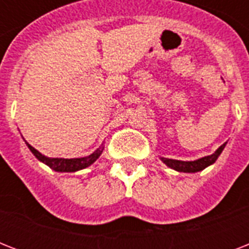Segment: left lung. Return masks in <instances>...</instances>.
<instances>
[{
	"mask_svg": "<svg viewBox=\"0 0 249 249\" xmlns=\"http://www.w3.org/2000/svg\"><path fill=\"white\" fill-rule=\"evenodd\" d=\"M224 143L222 146L217 148V151L214 154L209 156H204L199 160H195V161H181V160H173V159H166V158H161L164 163L166 164L170 168L178 170V172H185V173H195V172H199V170H203L204 168H207L208 165L213 164L217 160V158L220 156V154L222 152V150L225 148Z\"/></svg>",
	"mask_w": 249,
	"mask_h": 249,
	"instance_id": "obj_1",
	"label": "left lung"
}]
</instances>
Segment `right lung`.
<instances>
[{
	"instance_id": "obj_1",
	"label": "right lung",
	"mask_w": 249,
	"mask_h": 249,
	"mask_svg": "<svg viewBox=\"0 0 249 249\" xmlns=\"http://www.w3.org/2000/svg\"><path fill=\"white\" fill-rule=\"evenodd\" d=\"M27 146H28V148L32 151V154L36 156L37 159L50 166L52 169L56 170V172H76V170L84 169L86 166H89L90 164H93L99 158L102 152L101 150H97L91 155L85 156V158H79V159H58V158L50 159V158H46L42 154H40L36 148L32 147L29 143H27Z\"/></svg>"
}]
</instances>
